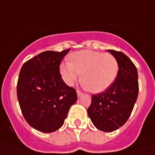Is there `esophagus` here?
I'll return each mask as SVG.
<instances>
[{"instance_id": "obj_1", "label": "esophagus", "mask_w": 155, "mask_h": 155, "mask_svg": "<svg viewBox=\"0 0 155 155\" xmlns=\"http://www.w3.org/2000/svg\"><path fill=\"white\" fill-rule=\"evenodd\" d=\"M77 95H78V97H81V96L83 95V93H81L80 90H77Z\"/></svg>"}]
</instances>
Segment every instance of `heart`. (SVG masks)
Segmentation results:
<instances>
[{
  "instance_id": "heart-1",
  "label": "heart",
  "mask_w": 155,
  "mask_h": 155,
  "mask_svg": "<svg viewBox=\"0 0 155 155\" xmlns=\"http://www.w3.org/2000/svg\"><path fill=\"white\" fill-rule=\"evenodd\" d=\"M119 71L118 62L110 54L82 50L70 55V62L61 63L60 74L68 85L81 80L83 85L93 93L105 91L115 82Z\"/></svg>"
}]
</instances>
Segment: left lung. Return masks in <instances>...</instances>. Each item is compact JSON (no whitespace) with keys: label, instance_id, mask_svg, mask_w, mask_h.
<instances>
[{"label":"left lung","instance_id":"left-lung-1","mask_svg":"<svg viewBox=\"0 0 155 155\" xmlns=\"http://www.w3.org/2000/svg\"><path fill=\"white\" fill-rule=\"evenodd\" d=\"M108 51L118 62V75L109 89L92 96L88 115L97 128L111 132L128 120L138 97L139 82L137 69L131 60L123 52Z\"/></svg>","mask_w":155,"mask_h":155}]
</instances>
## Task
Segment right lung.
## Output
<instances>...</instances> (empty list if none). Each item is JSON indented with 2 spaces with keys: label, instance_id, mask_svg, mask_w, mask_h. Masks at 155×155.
Masks as SVG:
<instances>
[{
  "label": "right lung",
  "instance_id": "add662e5",
  "mask_svg": "<svg viewBox=\"0 0 155 155\" xmlns=\"http://www.w3.org/2000/svg\"><path fill=\"white\" fill-rule=\"evenodd\" d=\"M69 51L42 52L20 70L17 82L20 109L28 124L42 132L58 130L78 100L76 90L64 82L59 72L61 61Z\"/></svg>",
  "mask_w": 155,
  "mask_h": 155
}]
</instances>
